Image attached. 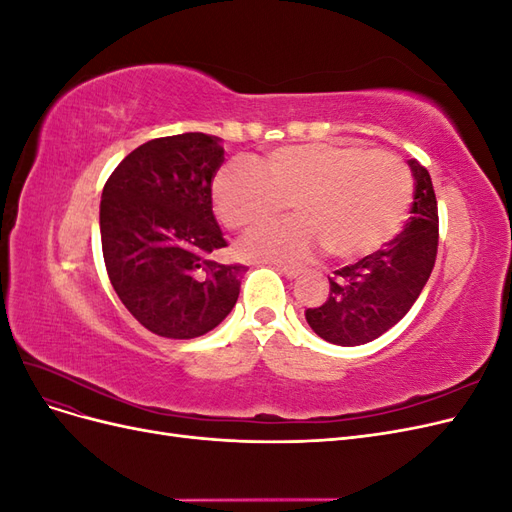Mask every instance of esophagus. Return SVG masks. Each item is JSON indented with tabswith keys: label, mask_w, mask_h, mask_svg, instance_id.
<instances>
[{
	"label": "esophagus",
	"mask_w": 512,
	"mask_h": 512,
	"mask_svg": "<svg viewBox=\"0 0 512 512\" xmlns=\"http://www.w3.org/2000/svg\"><path fill=\"white\" fill-rule=\"evenodd\" d=\"M277 271L284 273L286 277H290V280H294V277H299V275H301V269H297V267H288V265H277Z\"/></svg>",
	"instance_id": "34e87169"
}]
</instances>
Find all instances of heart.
I'll return each mask as SVG.
<instances>
[{"label":"heart","mask_w":512,"mask_h":512,"mask_svg":"<svg viewBox=\"0 0 512 512\" xmlns=\"http://www.w3.org/2000/svg\"><path fill=\"white\" fill-rule=\"evenodd\" d=\"M213 207L235 232L275 220L290 203L294 220L252 232L245 258L301 260L316 247L333 260L378 252L404 224L412 177L393 153L352 143L273 149L258 168L232 162L211 183Z\"/></svg>","instance_id":"heart-1"}]
</instances>
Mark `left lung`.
I'll use <instances>...</instances> for the list:
<instances>
[{
    "instance_id": "8db88e82",
    "label": "left lung",
    "mask_w": 512,
    "mask_h": 512,
    "mask_svg": "<svg viewBox=\"0 0 512 512\" xmlns=\"http://www.w3.org/2000/svg\"><path fill=\"white\" fill-rule=\"evenodd\" d=\"M414 203L399 235L354 265L329 277L331 292L305 320L324 342L361 346L374 342L404 318L425 288L438 254V203L427 168L408 160Z\"/></svg>"
}]
</instances>
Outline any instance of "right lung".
<instances>
[{
	"mask_svg": "<svg viewBox=\"0 0 512 512\" xmlns=\"http://www.w3.org/2000/svg\"><path fill=\"white\" fill-rule=\"evenodd\" d=\"M222 162L218 136L153 138L119 162L102 190L108 280L128 312L160 337L205 335L239 299L247 267L213 260L226 247L211 205Z\"/></svg>",
	"mask_w": 512,
	"mask_h": 512,
	"instance_id": "right-lung-1",
	"label": "right lung"
}]
</instances>
